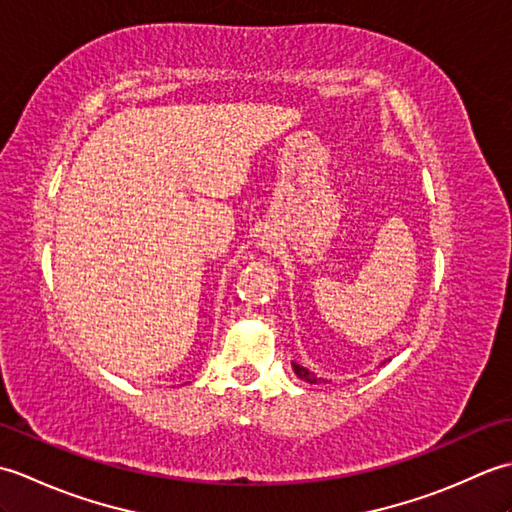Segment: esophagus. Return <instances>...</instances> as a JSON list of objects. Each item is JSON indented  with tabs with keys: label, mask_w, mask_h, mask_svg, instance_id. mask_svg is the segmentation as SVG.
<instances>
[{
	"label": "esophagus",
	"mask_w": 512,
	"mask_h": 512,
	"mask_svg": "<svg viewBox=\"0 0 512 512\" xmlns=\"http://www.w3.org/2000/svg\"><path fill=\"white\" fill-rule=\"evenodd\" d=\"M264 246H270V244H264Z\"/></svg>",
	"instance_id": "34e87169"
}]
</instances>
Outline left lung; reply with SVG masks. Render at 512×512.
Returning a JSON list of instances; mask_svg holds the SVG:
<instances>
[{
	"instance_id": "obj_1",
	"label": "left lung",
	"mask_w": 512,
	"mask_h": 512,
	"mask_svg": "<svg viewBox=\"0 0 512 512\" xmlns=\"http://www.w3.org/2000/svg\"><path fill=\"white\" fill-rule=\"evenodd\" d=\"M292 369H295V374H297L301 380H306V383H310V385H317V383H328V380L319 378L317 374L310 372L308 367H303V365H299V363H292Z\"/></svg>"
}]
</instances>
